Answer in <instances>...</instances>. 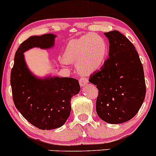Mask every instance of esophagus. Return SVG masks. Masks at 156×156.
Returning a JSON list of instances; mask_svg holds the SVG:
<instances>
[{
    "instance_id": "1",
    "label": "esophagus",
    "mask_w": 156,
    "mask_h": 156,
    "mask_svg": "<svg viewBox=\"0 0 156 156\" xmlns=\"http://www.w3.org/2000/svg\"><path fill=\"white\" fill-rule=\"evenodd\" d=\"M88 83V80L86 78H81L79 79V84L81 86H85V85H87Z\"/></svg>"
}]
</instances>
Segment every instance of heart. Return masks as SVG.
<instances>
[{
	"instance_id": "heart-1",
	"label": "heart",
	"mask_w": 156,
	"mask_h": 156,
	"mask_svg": "<svg viewBox=\"0 0 156 156\" xmlns=\"http://www.w3.org/2000/svg\"><path fill=\"white\" fill-rule=\"evenodd\" d=\"M108 46L105 41L94 33H88L70 41L65 51L62 65L68 62L78 64V71L82 75H89L100 69L106 60Z\"/></svg>"
}]
</instances>
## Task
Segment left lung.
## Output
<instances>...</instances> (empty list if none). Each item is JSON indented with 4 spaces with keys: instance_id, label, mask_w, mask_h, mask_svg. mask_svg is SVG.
Wrapping results in <instances>:
<instances>
[{
    "instance_id": "left-lung-1",
    "label": "left lung",
    "mask_w": 156,
    "mask_h": 156,
    "mask_svg": "<svg viewBox=\"0 0 156 156\" xmlns=\"http://www.w3.org/2000/svg\"><path fill=\"white\" fill-rule=\"evenodd\" d=\"M109 41V58L89 78L98 88L96 112L110 124L132 119L145 97L143 67L132 42L118 30L105 33Z\"/></svg>"
}]
</instances>
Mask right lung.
Returning <instances> with one entry per match:
<instances>
[{"label":"right lung","instance_id":"right-lung-1","mask_svg":"<svg viewBox=\"0 0 156 156\" xmlns=\"http://www.w3.org/2000/svg\"><path fill=\"white\" fill-rule=\"evenodd\" d=\"M56 35L31 36L19 46L11 73V85L15 107L30 124L42 130L63 126L71 113V98L80 91L73 78L34 76L26 65L24 52L32 48L48 49Z\"/></svg>","mask_w":156,"mask_h":156}]
</instances>
